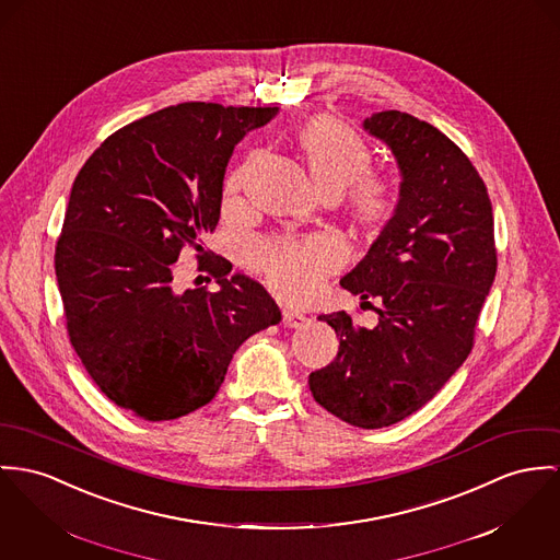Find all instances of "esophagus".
<instances>
[{
    "instance_id": "34e87169",
    "label": "esophagus",
    "mask_w": 560,
    "mask_h": 560,
    "mask_svg": "<svg viewBox=\"0 0 560 560\" xmlns=\"http://www.w3.org/2000/svg\"><path fill=\"white\" fill-rule=\"evenodd\" d=\"M308 319L301 313H292V311L283 313V326H288V328H302Z\"/></svg>"
}]
</instances>
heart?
I'll use <instances>...</instances> for the list:
<instances>
[{"mask_svg": "<svg viewBox=\"0 0 560 560\" xmlns=\"http://www.w3.org/2000/svg\"><path fill=\"white\" fill-rule=\"evenodd\" d=\"M292 147L317 191L335 200L355 234L377 241L394 228L402 211L400 185L375 173L369 142L332 115H315L296 129ZM258 158L249 155L225 178L228 205H236ZM341 266V254L322 238H277L259 247L252 268L264 283L288 301L308 299Z\"/></svg>", "mask_w": 560, "mask_h": 560, "instance_id": "obj_1", "label": "heart"}]
</instances>
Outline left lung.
I'll return each instance as SVG.
<instances>
[{
  "label": "left lung",
  "instance_id": "obj_1",
  "mask_svg": "<svg viewBox=\"0 0 560 560\" xmlns=\"http://www.w3.org/2000/svg\"><path fill=\"white\" fill-rule=\"evenodd\" d=\"M364 128L396 155L402 211L341 285L380 322L360 328L347 311L319 315L339 353L308 375V387L347 424L384 429L422 409L471 353L497 245L486 183L458 144L400 110L377 113Z\"/></svg>",
  "mask_w": 560,
  "mask_h": 560
}]
</instances>
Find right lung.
I'll use <instances>...</instances> for the list:
<instances>
[{"mask_svg": "<svg viewBox=\"0 0 560 560\" xmlns=\"http://www.w3.org/2000/svg\"><path fill=\"white\" fill-rule=\"evenodd\" d=\"M279 108L183 102L110 133L72 185L55 245L70 343L117 407L151 422L215 398L234 351L281 311L232 264L205 249L238 140ZM189 246L220 283L172 290Z\"/></svg>", "mask_w": 560, "mask_h": 560, "instance_id": "right-lung-1", "label": "right lung"}]
</instances>
